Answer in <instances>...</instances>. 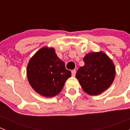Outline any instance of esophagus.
<instances>
[{"label":"esophagus","mask_w":130,"mask_h":130,"mask_svg":"<svg viewBox=\"0 0 130 130\" xmlns=\"http://www.w3.org/2000/svg\"><path fill=\"white\" fill-rule=\"evenodd\" d=\"M71 72H72V77H75L76 74V70H72Z\"/></svg>","instance_id":"obj_1"}]
</instances>
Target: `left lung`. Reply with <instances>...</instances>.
<instances>
[{"label": "left lung", "instance_id": "left-lung-1", "mask_svg": "<svg viewBox=\"0 0 130 130\" xmlns=\"http://www.w3.org/2000/svg\"><path fill=\"white\" fill-rule=\"evenodd\" d=\"M84 61L85 65L77 70L76 78L85 92L91 95L101 94L115 79L113 62L103 52L89 53L84 58Z\"/></svg>", "mask_w": 130, "mask_h": 130}]
</instances>
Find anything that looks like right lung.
<instances>
[{
	"instance_id": "right-lung-1",
	"label": "right lung",
	"mask_w": 130,
	"mask_h": 130,
	"mask_svg": "<svg viewBox=\"0 0 130 130\" xmlns=\"http://www.w3.org/2000/svg\"><path fill=\"white\" fill-rule=\"evenodd\" d=\"M27 76L30 85L36 92L49 98L61 91L71 72L57 57L54 48L44 47L29 61Z\"/></svg>"
}]
</instances>
